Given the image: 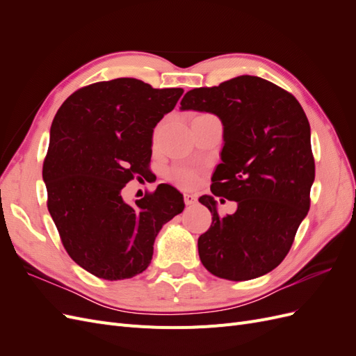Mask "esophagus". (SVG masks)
Returning <instances> with one entry per match:
<instances>
[{
    "label": "esophagus",
    "instance_id": "esophagus-1",
    "mask_svg": "<svg viewBox=\"0 0 356 356\" xmlns=\"http://www.w3.org/2000/svg\"><path fill=\"white\" fill-rule=\"evenodd\" d=\"M184 202H186V204H195L196 202H197V199H196V196L195 195H184Z\"/></svg>",
    "mask_w": 356,
    "mask_h": 356
}]
</instances>
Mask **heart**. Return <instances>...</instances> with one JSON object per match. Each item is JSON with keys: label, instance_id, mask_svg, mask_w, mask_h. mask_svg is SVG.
Segmentation results:
<instances>
[{"label": "heart", "instance_id": "1", "mask_svg": "<svg viewBox=\"0 0 356 356\" xmlns=\"http://www.w3.org/2000/svg\"><path fill=\"white\" fill-rule=\"evenodd\" d=\"M172 178H174V181L178 182L181 187L188 188L191 186H195V182L197 181V172L188 168H177L172 170Z\"/></svg>", "mask_w": 356, "mask_h": 356}]
</instances>
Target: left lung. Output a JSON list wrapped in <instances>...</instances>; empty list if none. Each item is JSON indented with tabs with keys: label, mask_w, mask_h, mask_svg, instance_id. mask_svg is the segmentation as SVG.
Here are the masks:
<instances>
[{
	"label": "left lung",
	"mask_w": 356,
	"mask_h": 356,
	"mask_svg": "<svg viewBox=\"0 0 356 356\" xmlns=\"http://www.w3.org/2000/svg\"><path fill=\"white\" fill-rule=\"evenodd\" d=\"M181 110L212 113L221 120L224 147L211 191L238 203L234 213L220 217L212 196L199 199L212 213L209 230L197 241L202 264L229 281L272 272L310 208L315 160L303 108L279 86L239 75L188 90Z\"/></svg>",
	"instance_id": "8db88e82"
}]
</instances>
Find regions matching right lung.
Instances as JSON below:
<instances>
[{"label": "right lung", "mask_w": 356, "mask_h": 356, "mask_svg": "<svg viewBox=\"0 0 356 356\" xmlns=\"http://www.w3.org/2000/svg\"><path fill=\"white\" fill-rule=\"evenodd\" d=\"M182 93L136 79L99 81L75 90L53 118L42 165L47 208L68 255L95 276L143 273L157 233L186 207L169 184L135 204L122 196L149 170L154 127Z\"/></svg>", "instance_id": "obj_1"}]
</instances>
